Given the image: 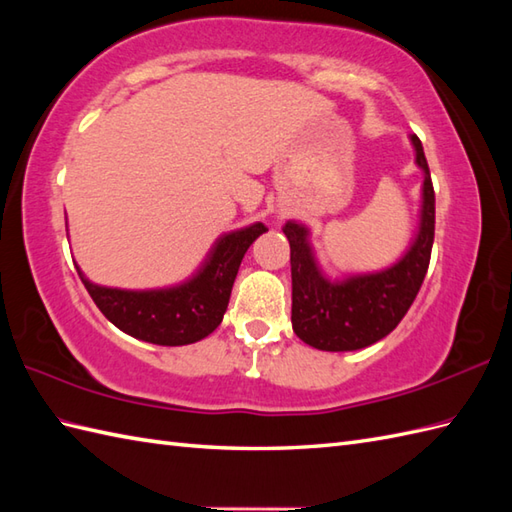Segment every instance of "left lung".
<instances>
[{
	"mask_svg": "<svg viewBox=\"0 0 512 512\" xmlns=\"http://www.w3.org/2000/svg\"><path fill=\"white\" fill-rule=\"evenodd\" d=\"M416 162L424 171L422 220L416 242L383 273L350 277L343 284L321 275L301 224L286 222L292 270V330L323 352H350L383 339L405 317L427 275L436 235V191L420 138L413 134Z\"/></svg>",
	"mask_w": 512,
	"mask_h": 512,
	"instance_id": "obj_1",
	"label": "left lung"
}]
</instances>
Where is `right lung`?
Returning <instances> with one entry per match:
<instances>
[{
    "mask_svg": "<svg viewBox=\"0 0 512 512\" xmlns=\"http://www.w3.org/2000/svg\"><path fill=\"white\" fill-rule=\"evenodd\" d=\"M264 231L268 228L257 222L220 237L200 273L176 288L134 292L96 286L81 270L79 277L96 308L116 328L147 343L189 345L209 336L222 323L244 253Z\"/></svg>",
    "mask_w": 512,
    "mask_h": 512,
    "instance_id": "1",
    "label": "right lung"
}]
</instances>
